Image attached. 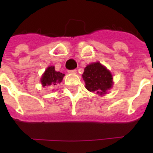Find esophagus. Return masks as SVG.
<instances>
[{
	"instance_id": "esophagus-1",
	"label": "esophagus",
	"mask_w": 153,
	"mask_h": 153,
	"mask_svg": "<svg viewBox=\"0 0 153 153\" xmlns=\"http://www.w3.org/2000/svg\"><path fill=\"white\" fill-rule=\"evenodd\" d=\"M76 70H68V74H76Z\"/></svg>"
}]
</instances>
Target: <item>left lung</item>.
I'll return each instance as SVG.
<instances>
[{
	"label": "left lung",
	"instance_id": "obj_1",
	"mask_svg": "<svg viewBox=\"0 0 153 153\" xmlns=\"http://www.w3.org/2000/svg\"><path fill=\"white\" fill-rule=\"evenodd\" d=\"M86 88L90 92H97L102 95L112 87V74L100 63H94L86 66L83 74Z\"/></svg>",
	"mask_w": 153,
	"mask_h": 153
}]
</instances>
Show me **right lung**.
Segmentation results:
<instances>
[{
    "label": "right lung",
    "instance_id": "1",
    "mask_svg": "<svg viewBox=\"0 0 153 153\" xmlns=\"http://www.w3.org/2000/svg\"><path fill=\"white\" fill-rule=\"evenodd\" d=\"M64 76V74L60 72H56L54 67H49L47 69L41 78V83L44 86H53L60 83Z\"/></svg>",
    "mask_w": 153,
    "mask_h": 153
}]
</instances>
